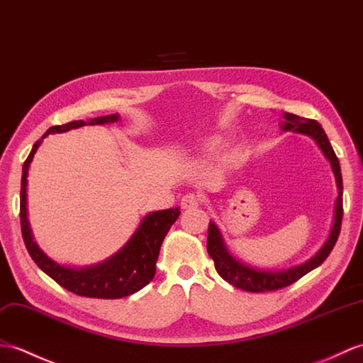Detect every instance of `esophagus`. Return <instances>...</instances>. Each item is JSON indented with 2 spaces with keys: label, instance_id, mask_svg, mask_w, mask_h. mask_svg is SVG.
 Wrapping results in <instances>:
<instances>
[{
  "label": "esophagus",
  "instance_id": "1",
  "mask_svg": "<svg viewBox=\"0 0 363 363\" xmlns=\"http://www.w3.org/2000/svg\"><path fill=\"white\" fill-rule=\"evenodd\" d=\"M199 204H201V196L198 193H187V195H184L181 199L182 208H195Z\"/></svg>",
  "mask_w": 363,
  "mask_h": 363
}]
</instances>
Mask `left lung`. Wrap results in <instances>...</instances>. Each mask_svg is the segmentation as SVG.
<instances>
[{"label":"left lung","mask_w":363,"mask_h":363,"mask_svg":"<svg viewBox=\"0 0 363 363\" xmlns=\"http://www.w3.org/2000/svg\"><path fill=\"white\" fill-rule=\"evenodd\" d=\"M283 117L284 121L280 123L283 131L301 133V134H306L309 138H313L318 145V148L322 150L325 157L331 164L335 184H337V193H339L334 206V221H333L330 235H328L325 244L318 249L317 254L313 258L305 261L303 264L284 269V271H261V269L244 264L242 261L235 258L230 252L227 250L220 229H218V225L213 221H210L208 237H207V252L210 258L215 261L216 272L220 274L223 280H225L227 283H230L235 286V288L247 291V292L277 291V289H283L292 283H296L303 275H306L308 272L313 271V269L318 267L323 263V261L328 258V255L331 254V250L335 246V241L339 238V233H340L342 216H343L342 172H340L339 159H337L331 143L328 140L326 133L323 131L322 125H320L317 121L305 119V117H300L291 113H284Z\"/></svg>","instance_id":"8db88e82"}]
</instances>
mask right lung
Segmentation results:
<instances>
[{
	"label": "right lung",
	"instance_id": "1",
	"mask_svg": "<svg viewBox=\"0 0 363 363\" xmlns=\"http://www.w3.org/2000/svg\"><path fill=\"white\" fill-rule=\"evenodd\" d=\"M121 119L119 114H109L96 117L88 122L74 121L65 125H55L43 134V138L33 143L32 151L23 165L21 176V191H20V221L24 244L32 259L37 266L48 274L52 280L82 297L91 298H122L140 291L155 278L156 261L161 250V244L165 235L170 230L173 223L181 215L179 207L159 210V212L148 213L140 221L139 227L131 235V238L123 244V247L116 252L113 257L102 261V263L86 267H69L55 263L50 259L37 242L33 241L29 221H28V172L29 165L37 153L41 142L49 134L65 133L74 128H80L85 125H105L114 123Z\"/></svg>",
	"mask_w": 363,
	"mask_h": 363
}]
</instances>
